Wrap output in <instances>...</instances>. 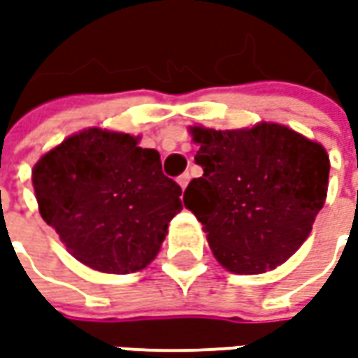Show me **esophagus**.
I'll list each match as a JSON object with an SVG mask.
<instances>
[{"label": "esophagus", "instance_id": "34e87169", "mask_svg": "<svg viewBox=\"0 0 358 358\" xmlns=\"http://www.w3.org/2000/svg\"><path fill=\"white\" fill-rule=\"evenodd\" d=\"M189 181H191V175H189V173H183V175L177 179V183L181 185V189H185V187L189 185Z\"/></svg>", "mask_w": 358, "mask_h": 358}]
</instances>
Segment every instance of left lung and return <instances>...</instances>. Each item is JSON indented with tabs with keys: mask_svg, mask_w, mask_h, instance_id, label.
Returning a JSON list of instances; mask_svg holds the SVG:
<instances>
[{
	"mask_svg": "<svg viewBox=\"0 0 358 358\" xmlns=\"http://www.w3.org/2000/svg\"><path fill=\"white\" fill-rule=\"evenodd\" d=\"M203 175L185 189V207L207 233L223 267L259 275L285 263L309 237L329 187L323 145L279 123L249 129L191 127Z\"/></svg>",
	"mask_w": 358,
	"mask_h": 358,
	"instance_id": "obj_1",
	"label": "left lung"
}]
</instances>
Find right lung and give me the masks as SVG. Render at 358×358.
<instances>
[{
  "label": "right lung",
  "mask_w": 358,
  "mask_h": 358,
  "mask_svg": "<svg viewBox=\"0 0 358 358\" xmlns=\"http://www.w3.org/2000/svg\"><path fill=\"white\" fill-rule=\"evenodd\" d=\"M129 133L79 131L31 171L39 213L83 265L127 275L157 257L183 209L181 187L161 171L155 149Z\"/></svg>",
  "instance_id": "obj_1"
}]
</instances>
